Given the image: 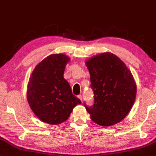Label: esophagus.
Instances as JSON below:
<instances>
[{
  "instance_id": "1",
  "label": "esophagus",
  "mask_w": 156,
  "mask_h": 156,
  "mask_svg": "<svg viewBox=\"0 0 156 156\" xmlns=\"http://www.w3.org/2000/svg\"><path fill=\"white\" fill-rule=\"evenodd\" d=\"M78 98L82 102V95H78Z\"/></svg>"
}]
</instances>
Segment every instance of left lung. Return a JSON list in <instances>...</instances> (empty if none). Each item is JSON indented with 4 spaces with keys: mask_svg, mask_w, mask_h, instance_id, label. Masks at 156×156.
Returning <instances> with one entry per match:
<instances>
[{
    "mask_svg": "<svg viewBox=\"0 0 156 156\" xmlns=\"http://www.w3.org/2000/svg\"><path fill=\"white\" fill-rule=\"evenodd\" d=\"M94 94L92 107H85L92 120L101 126L122 122L136 100L137 87L132 72L119 57L103 52L86 61Z\"/></svg>",
    "mask_w": 156,
    "mask_h": 156,
    "instance_id": "1",
    "label": "left lung"
}]
</instances>
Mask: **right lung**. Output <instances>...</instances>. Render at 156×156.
<instances>
[{
	"mask_svg": "<svg viewBox=\"0 0 156 156\" xmlns=\"http://www.w3.org/2000/svg\"><path fill=\"white\" fill-rule=\"evenodd\" d=\"M70 58L64 54H52L39 62L29 78L27 100L32 111L42 122L60 124L67 120L81 101L72 94L64 72Z\"/></svg>",
	"mask_w": 156,
	"mask_h": 156,
	"instance_id": "obj_1",
	"label": "right lung"
}]
</instances>
